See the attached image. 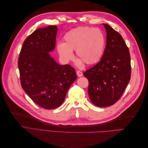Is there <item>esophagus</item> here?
<instances>
[{
	"label": "esophagus",
	"mask_w": 148,
	"mask_h": 148,
	"mask_svg": "<svg viewBox=\"0 0 148 148\" xmlns=\"http://www.w3.org/2000/svg\"><path fill=\"white\" fill-rule=\"evenodd\" d=\"M77 75L79 77H82V76H83L82 71H79V70H78V71H77Z\"/></svg>",
	"instance_id": "34e87169"
}]
</instances>
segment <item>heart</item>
<instances>
[{"label": "heart", "mask_w": 148, "mask_h": 148, "mask_svg": "<svg viewBox=\"0 0 148 148\" xmlns=\"http://www.w3.org/2000/svg\"><path fill=\"white\" fill-rule=\"evenodd\" d=\"M64 42H59L57 48L60 57L65 61L73 58L75 50L79 65L83 62L93 65L99 61L104 51L106 39L102 31L97 28L82 26L69 31L64 37Z\"/></svg>", "instance_id": "heart-1"}]
</instances>
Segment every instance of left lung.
Masks as SVG:
<instances>
[{"instance_id":"obj_1","label":"left lung","mask_w":148,"mask_h":148,"mask_svg":"<svg viewBox=\"0 0 148 148\" xmlns=\"http://www.w3.org/2000/svg\"><path fill=\"white\" fill-rule=\"evenodd\" d=\"M106 46L101 60L83 75L89 82L88 95L93 104L106 107L114 104L123 95L131 78L129 49L122 36L109 25Z\"/></svg>"}]
</instances>
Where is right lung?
Returning <instances> with one entry per match:
<instances>
[{"label": "right lung", "mask_w": 148, "mask_h": 148, "mask_svg": "<svg viewBox=\"0 0 148 148\" xmlns=\"http://www.w3.org/2000/svg\"><path fill=\"white\" fill-rule=\"evenodd\" d=\"M57 33V26L35 30L25 40L18 61L22 88L46 109L59 107L77 79L74 68L58 64L49 54L55 49Z\"/></svg>", "instance_id": "obj_1"}]
</instances>
